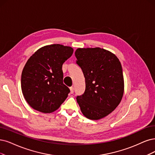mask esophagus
<instances>
[{"label":"esophagus","instance_id":"34e87169","mask_svg":"<svg viewBox=\"0 0 155 155\" xmlns=\"http://www.w3.org/2000/svg\"><path fill=\"white\" fill-rule=\"evenodd\" d=\"M70 93H71V94H73V92H74V88H73V87H70Z\"/></svg>","mask_w":155,"mask_h":155}]
</instances>
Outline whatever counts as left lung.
<instances>
[{"instance_id": "8db88e82", "label": "left lung", "mask_w": 155, "mask_h": 155, "mask_svg": "<svg viewBox=\"0 0 155 155\" xmlns=\"http://www.w3.org/2000/svg\"><path fill=\"white\" fill-rule=\"evenodd\" d=\"M74 55L85 81L84 94L77 97L81 110L89 119L104 118L115 110L123 98L121 62L110 51L99 47L77 48Z\"/></svg>"}]
</instances>
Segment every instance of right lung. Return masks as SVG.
<instances>
[{
    "label": "right lung",
    "instance_id": "right-lung-1",
    "mask_svg": "<svg viewBox=\"0 0 155 155\" xmlns=\"http://www.w3.org/2000/svg\"><path fill=\"white\" fill-rule=\"evenodd\" d=\"M73 49L59 44L45 46L29 59L21 73L22 93L28 104L43 113L58 109L70 93L63 84L62 66Z\"/></svg>",
    "mask_w": 155,
    "mask_h": 155
}]
</instances>
